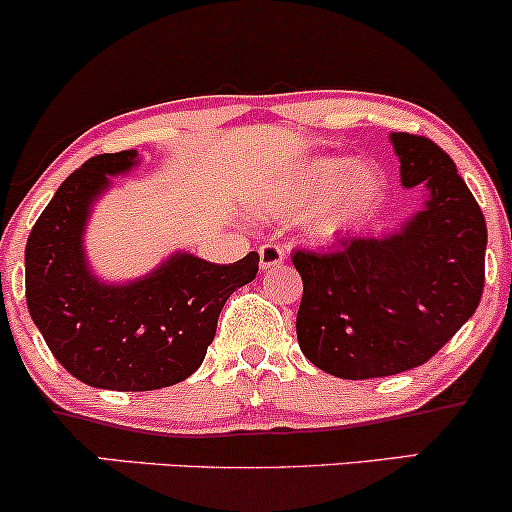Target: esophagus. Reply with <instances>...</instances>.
I'll return each instance as SVG.
<instances>
[{"instance_id": "esophagus-1", "label": "esophagus", "mask_w": 512, "mask_h": 512, "mask_svg": "<svg viewBox=\"0 0 512 512\" xmlns=\"http://www.w3.org/2000/svg\"><path fill=\"white\" fill-rule=\"evenodd\" d=\"M258 266H261V271H271V268H278L285 263V249L278 244H263L261 249H258Z\"/></svg>"}]
</instances>
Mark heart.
Wrapping results in <instances>:
<instances>
[{
    "label": "heart",
    "mask_w": 512,
    "mask_h": 512,
    "mask_svg": "<svg viewBox=\"0 0 512 512\" xmlns=\"http://www.w3.org/2000/svg\"><path fill=\"white\" fill-rule=\"evenodd\" d=\"M387 176L377 164L314 159L280 183L273 208L307 217L317 239H338L363 227L384 203Z\"/></svg>",
    "instance_id": "heart-1"
}]
</instances>
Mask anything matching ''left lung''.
<instances>
[{"label":"left lung","instance_id":"1","mask_svg":"<svg viewBox=\"0 0 512 512\" xmlns=\"http://www.w3.org/2000/svg\"><path fill=\"white\" fill-rule=\"evenodd\" d=\"M404 188L421 210L392 232L348 237L333 251H295L302 275L297 341L341 380L423 365L467 324L484 290L486 222L457 166L426 137L389 135Z\"/></svg>","mask_w":512,"mask_h":512}]
</instances>
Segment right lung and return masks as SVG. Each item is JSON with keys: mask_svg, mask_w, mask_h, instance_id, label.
Returning a JSON list of instances; mask_svg holds the SVG:
<instances>
[{"mask_svg": "<svg viewBox=\"0 0 512 512\" xmlns=\"http://www.w3.org/2000/svg\"><path fill=\"white\" fill-rule=\"evenodd\" d=\"M137 149L89 159L65 179L26 244V302L57 363L79 382L113 392L179 384L203 363L227 297L258 273V254L210 263L174 251L132 280H103L86 256V229Z\"/></svg>", "mask_w": 512, "mask_h": 512, "instance_id": "add662e5", "label": "right lung"}]
</instances>
